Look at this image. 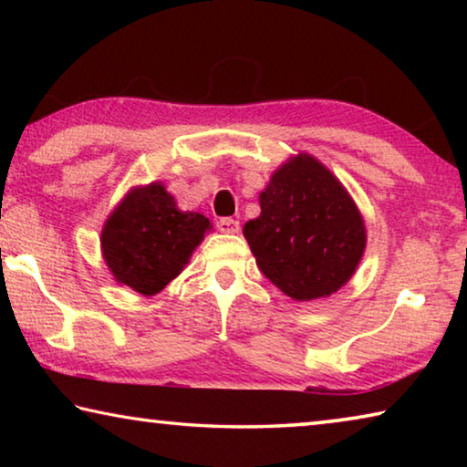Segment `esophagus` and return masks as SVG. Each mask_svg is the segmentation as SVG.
Masks as SVG:
<instances>
[{
	"label": "esophagus",
	"instance_id": "esophagus-1",
	"mask_svg": "<svg viewBox=\"0 0 467 467\" xmlns=\"http://www.w3.org/2000/svg\"><path fill=\"white\" fill-rule=\"evenodd\" d=\"M216 228L224 234H234V233H239L241 226H239V220H234V218H218Z\"/></svg>",
	"mask_w": 467,
	"mask_h": 467
}]
</instances>
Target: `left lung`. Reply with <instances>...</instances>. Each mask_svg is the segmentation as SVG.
Listing matches in <instances>:
<instances>
[{
    "instance_id": "left-lung-1",
    "label": "left lung",
    "mask_w": 467,
    "mask_h": 467,
    "mask_svg": "<svg viewBox=\"0 0 467 467\" xmlns=\"http://www.w3.org/2000/svg\"><path fill=\"white\" fill-rule=\"evenodd\" d=\"M262 214L244 224L259 270L295 300L329 296L352 278L365 251L360 212L342 183L309 154L274 172Z\"/></svg>"
}]
</instances>
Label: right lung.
<instances>
[{
  "label": "right lung",
  "mask_w": 467,
  "mask_h": 467,
  "mask_svg": "<svg viewBox=\"0 0 467 467\" xmlns=\"http://www.w3.org/2000/svg\"><path fill=\"white\" fill-rule=\"evenodd\" d=\"M210 220L181 212L161 183L133 189L102 228V253L117 282L156 295L183 270Z\"/></svg>",
  "instance_id": "obj_1"
}]
</instances>
